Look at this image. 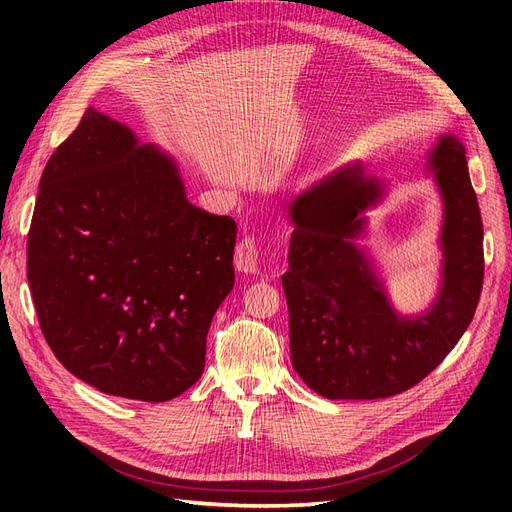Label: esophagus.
Instances as JSON below:
<instances>
[{
    "label": "esophagus",
    "instance_id": "esophagus-1",
    "mask_svg": "<svg viewBox=\"0 0 512 512\" xmlns=\"http://www.w3.org/2000/svg\"><path fill=\"white\" fill-rule=\"evenodd\" d=\"M260 265V254L254 237H245L237 243L235 250V267L241 273H256Z\"/></svg>",
    "mask_w": 512,
    "mask_h": 512
}]
</instances>
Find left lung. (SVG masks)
<instances>
[{
    "instance_id": "8db88e82",
    "label": "left lung",
    "mask_w": 512,
    "mask_h": 512,
    "mask_svg": "<svg viewBox=\"0 0 512 512\" xmlns=\"http://www.w3.org/2000/svg\"><path fill=\"white\" fill-rule=\"evenodd\" d=\"M427 175L442 198L440 288L421 314L393 307L359 239L367 211L389 181L361 162L339 166L290 200V359L301 380L327 399H382L412 389L466 333L483 290V222L466 147L442 134L427 151Z\"/></svg>"
}]
</instances>
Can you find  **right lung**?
Instances as JSON below:
<instances>
[{"instance_id":"right-lung-1","label":"right lung","mask_w":512,"mask_h":512,"mask_svg":"<svg viewBox=\"0 0 512 512\" xmlns=\"http://www.w3.org/2000/svg\"><path fill=\"white\" fill-rule=\"evenodd\" d=\"M235 241V220L190 203L170 153L87 108L44 166L27 237L46 344L106 395H181L235 286Z\"/></svg>"}]
</instances>
